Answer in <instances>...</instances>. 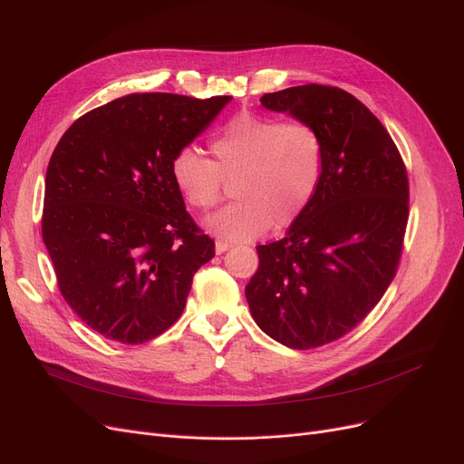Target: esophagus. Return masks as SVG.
<instances>
[{
	"mask_svg": "<svg viewBox=\"0 0 464 464\" xmlns=\"http://www.w3.org/2000/svg\"><path fill=\"white\" fill-rule=\"evenodd\" d=\"M231 248L229 242H224V240H216V254L222 256L224 252H227Z\"/></svg>",
	"mask_w": 464,
	"mask_h": 464,
	"instance_id": "esophagus-1",
	"label": "esophagus"
}]
</instances>
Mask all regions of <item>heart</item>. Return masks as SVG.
I'll return each instance as SVG.
<instances>
[{"label": "heart", "instance_id": "1", "mask_svg": "<svg viewBox=\"0 0 464 464\" xmlns=\"http://www.w3.org/2000/svg\"><path fill=\"white\" fill-rule=\"evenodd\" d=\"M214 160L180 149L170 160V179L184 203L207 212L222 203L229 188L237 203L210 216L208 233L248 242L273 229L294 226L320 189L325 149L310 121L240 112L208 142Z\"/></svg>", "mask_w": 464, "mask_h": 464}]
</instances>
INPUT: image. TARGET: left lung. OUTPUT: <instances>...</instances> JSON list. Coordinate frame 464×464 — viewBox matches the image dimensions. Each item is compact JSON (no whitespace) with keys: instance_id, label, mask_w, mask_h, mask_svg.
I'll list each match as a JSON object with an SVG mask.
<instances>
[{"instance_id":"obj_1","label":"left lung","mask_w":464,"mask_h":464,"mask_svg":"<svg viewBox=\"0 0 464 464\" xmlns=\"http://www.w3.org/2000/svg\"><path fill=\"white\" fill-rule=\"evenodd\" d=\"M320 131L325 169L308 210L284 238L257 246L246 285L256 324L294 350L348 334L397 275L410 186L402 156L382 121L343 88L304 84L261 97Z\"/></svg>"}]
</instances>
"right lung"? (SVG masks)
Returning <instances> with one entry per match:
<instances>
[{"mask_svg":"<svg viewBox=\"0 0 464 464\" xmlns=\"http://www.w3.org/2000/svg\"><path fill=\"white\" fill-rule=\"evenodd\" d=\"M231 95L128 93L62 135L46 169L41 231L62 297L93 331L144 344L173 325L214 240L193 222L170 160Z\"/></svg>","mask_w":464,"mask_h":464,"instance_id":"1","label":"right lung"}]
</instances>
